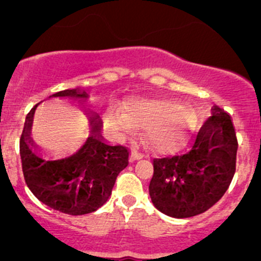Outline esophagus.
Instances as JSON below:
<instances>
[{
  "label": "esophagus",
  "mask_w": 261,
  "mask_h": 261,
  "mask_svg": "<svg viewBox=\"0 0 261 261\" xmlns=\"http://www.w3.org/2000/svg\"><path fill=\"white\" fill-rule=\"evenodd\" d=\"M144 157V153L139 148H134L133 152L130 154V161H137V160H141Z\"/></svg>",
  "instance_id": "1"
}]
</instances>
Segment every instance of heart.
Returning a JSON list of instances; mask_svg holds the SVG:
<instances>
[{
    "mask_svg": "<svg viewBox=\"0 0 261 261\" xmlns=\"http://www.w3.org/2000/svg\"><path fill=\"white\" fill-rule=\"evenodd\" d=\"M175 107L167 104H141L134 107L128 113V122L138 124L147 129H156L166 122L170 113L174 112ZM182 123H175L171 127L162 129L157 133L156 142L161 146H174L181 141Z\"/></svg>",
    "mask_w": 261,
    "mask_h": 261,
    "instance_id": "heart-1",
    "label": "heart"
}]
</instances>
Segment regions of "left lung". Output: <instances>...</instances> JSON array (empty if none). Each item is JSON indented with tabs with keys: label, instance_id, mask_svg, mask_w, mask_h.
I'll use <instances>...</instances> for the list:
<instances>
[{
	"label": "left lung",
	"instance_id": "obj_1",
	"mask_svg": "<svg viewBox=\"0 0 261 261\" xmlns=\"http://www.w3.org/2000/svg\"><path fill=\"white\" fill-rule=\"evenodd\" d=\"M212 112L189 152L153 159L149 197L164 215L174 218L200 215L215 205L231 184L239 147L233 123L218 107Z\"/></svg>",
	"mask_w": 261,
	"mask_h": 261
}]
</instances>
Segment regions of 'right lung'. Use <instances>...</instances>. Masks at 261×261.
Masks as SVG:
<instances>
[{
	"label": "right lung",
	"instance_id": "obj_1",
	"mask_svg": "<svg viewBox=\"0 0 261 261\" xmlns=\"http://www.w3.org/2000/svg\"><path fill=\"white\" fill-rule=\"evenodd\" d=\"M50 97L82 101L89 95L84 90L72 89ZM37 107L28 114L20 138V156L28 188L44 204L66 215L95 212L107 203L117 176L128 166L129 151L123 146L108 144L100 134V123L96 118H91V136L76 153L53 161L44 160L33 151L35 146L30 137Z\"/></svg>",
	"mask_w": 261,
	"mask_h": 261
}]
</instances>
